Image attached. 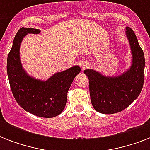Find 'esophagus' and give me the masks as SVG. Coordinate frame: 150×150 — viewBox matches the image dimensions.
<instances>
[{
  "instance_id": "34e87169",
  "label": "esophagus",
  "mask_w": 150,
  "mask_h": 150,
  "mask_svg": "<svg viewBox=\"0 0 150 150\" xmlns=\"http://www.w3.org/2000/svg\"><path fill=\"white\" fill-rule=\"evenodd\" d=\"M80 66H81V68H82V70H84L85 68H86L88 66H89V63L87 62V61H82L80 62Z\"/></svg>"
}]
</instances>
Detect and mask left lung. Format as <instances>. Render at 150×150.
<instances>
[{"instance_id": "8db88e82", "label": "left lung", "mask_w": 150, "mask_h": 150, "mask_svg": "<svg viewBox=\"0 0 150 150\" xmlns=\"http://www.w3.org/2000/svg\"><path fill=\"white\" fill-rule=\"evenodd\" d=\"M130 45L132 64L116 76H107L93 69L84 73L89 80V93L93 107L97 112L112 114L122 111L139 96L144 83L145 57L137 37L130 27L125 28Z\"/></svg>"}]
</instances>
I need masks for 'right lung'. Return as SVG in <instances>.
I'll return each mask as SVG.
<instances>
[{
	"label": "right lung",
	"instance_id": "obj_1",
	"mask_svg": "<svg viewBox=\"0 0 150 150\" xmlns=\"http://www.w3.org/2000/svg\"><path fill=\"white\" fill-rule=\"evenodd\" d=\"M40 30L22 27L13 40L7 60V73L13 96L25 111L40 117L50 118L63 111L67 102V94L75 76L81 68L75 65L57 72L47 80L29 75L20 60V46L27 34H39Z\"/></svg>",
	"mask_w": 150,
	"mask_h": 150
}]
</instances>
